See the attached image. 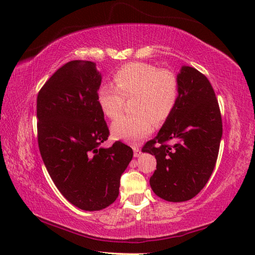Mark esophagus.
I'll use <instances>...</instances> for the list:
<instances>
[{
  "mask_svg": "<svg viewBox=\"0 0 255 255\" xmlns=\"http://www.w3.org/2000/svg\"><path fill=\"white\" fill-rule=\"evenodd\" d=\"M132 149H133V156L135 157H138L140 155V149L138 148V147H132Z\"/></svg>",
  "mask_w": 255,
  "mask_h": 255,
  "instance_id": "34e87169",
  "label": "esophagus"
}]
</instances>
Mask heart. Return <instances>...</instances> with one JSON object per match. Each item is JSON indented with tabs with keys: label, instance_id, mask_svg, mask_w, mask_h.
Segmentation results:
<instances>
[{
	"label": "heart",
	"instance_id": "obj_1",
	"mask_svg": "<svg viewBox=\"0 0 255 255\" xmlns=\"http://www.w3.org/2000/svg\"><path fill=\"white\" fill-rule=\"evenodd\" d=\"M116 86L105 83L97 92L102 114L116 119L122 114L125 99L135 97L132 110L137 114L124 116L111 125L116 139L136 143L147 137L154 122L162 124L170 117L179 100L180 83L173 72L158 70L145 63L126 64L115 73Z\"/></svg>",
	"mask_w": 255,
	"mask_h": 255
}]
</instances>
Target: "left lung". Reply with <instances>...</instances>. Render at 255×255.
<instances>
[{
    "mask_svg": "<svg viewBox=\"0 0 255 255\" xmlns=\"http://www.w3.org/2000/svg\"><path fill=\"white\" fill-rule=\"evenodd\" d=\"M176 76L178 103L156 137L141 149L156 158L150 188L171 202L192 199L208 182L223 135L221 111L208 79L191 66H182ZM170 140L174 144L167 145Z\"/></svg>",
    "mask_w": 255,
    "mask_h": 255,
    "instance_id": "8db88e82",
    "label": "left lung"
}]
</instances>
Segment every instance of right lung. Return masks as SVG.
<instances>
[{
  "label": "right lung",
  "mask_w": 255,
  "mask_h": 255,
  "mask_svg": "<svg viewBox=\"0 0 255 255\" xmlns=\"http://www.w3.org/2000/svg\"><path fill=\"white\" fill-rule=\"evenodd\" d=\"M102 81L96 63L72 60L38 93V144L51 180L77 208L101 210L118 198L120 176L132 158L122 141L101 144L109 129L98 105Z\"/></svg>",
  "instance_id": "obj_1"
}]
</instances>
